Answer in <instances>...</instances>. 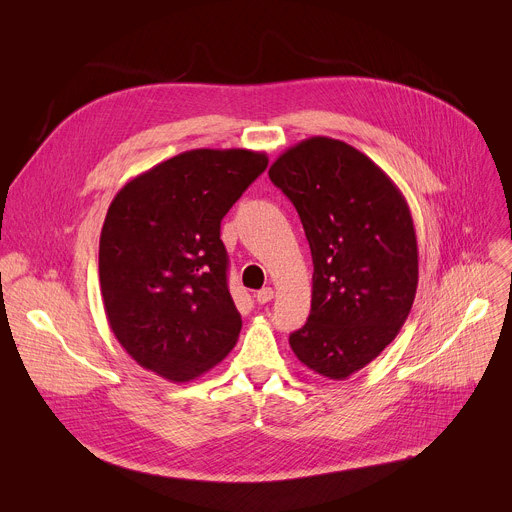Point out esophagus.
Here are the masks:
<instances>
[{
    "mask_svg": "<svg viewBox=\"0 0 512 512\" xmlns=\"http://www.w3.org/2000/svg\"><path fill=\"white\" fill-rule=\"evenodd\" d=\"M255 298H257L259 304H267V302L273 300V290H271V288H263V290H259V292L255 294Z\"/></svg>",
    "mask_w": 512,
    "mask_h": 512,
    "instance_id": "34e87169",
    "label": "esophagus"
}]
</instances>
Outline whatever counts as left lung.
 Masks as SVG:
<instances>
[{"instance_id":"left-lung-1","label":"left lung","mask_w":512,"mask_h":512,"mask_svg":"<svg viewBox=\"0 0 512 512\" xmlns=\"http://www.w3.org/2000/svg\"><path fill=\"white\" fill-rule=\"evenodd\" d=\"M300 214L312 253V304L290 335L316 374L345 380L398 335L418 286L412 216L396 183L361 151L310 136L269 167Z\"/></svg>"}]
</instances>
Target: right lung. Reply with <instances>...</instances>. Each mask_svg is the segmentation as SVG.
Listing matches in <instances>:
<instances>
[{
	"label": "right lung",
	"instance_id": "1",
	"mask_svg": "<svg viewBox=\"0 0 512 512\" xmlns=\"http://www.w3.org/2000/svg\"><path fill=\"white\" fill-rule=\"evenodd\" d=\"M267 163L247 149L185 151L130 179L108 208L100 286L110 329L169 382L200 378L239 339L220 220Z\"/></svg>",
	"mask_w": 512,
	"mask_h": 512
}]
</instances>
